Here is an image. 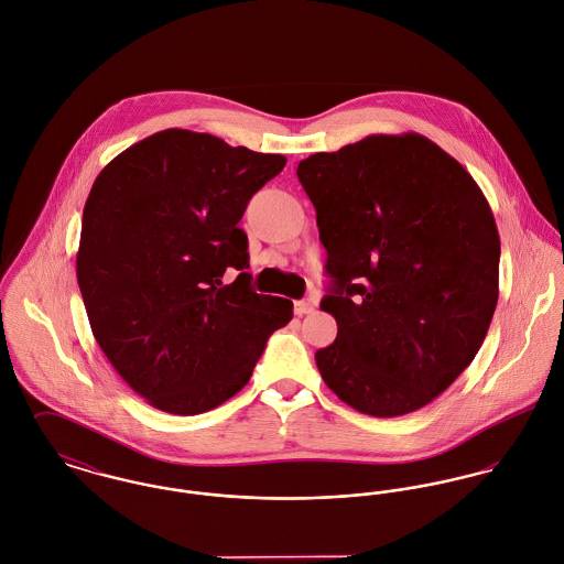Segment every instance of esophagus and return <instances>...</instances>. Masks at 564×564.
<instances>
[{
	"instance_id": "esophagus-1",
	"label": "esophagus",
	"mask_w": 564,
	"mask_h": 564,
	"mask_svg": "<svg viewBox=\"0 0 564 564\" xmlns=\"http://www.w3.org/2000/svg\"><path fill=\"white\" fill-rule=\"evenodd\" d=\"M313 312V305L310 301H296L294 303V313L296 315H307V313Z\"/></svg>"
}]
</instances>
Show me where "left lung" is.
Returning <instances> with one entry per match:
<instances>
[{"mask_svg":"<svg viewBox=\"0 0 564 564\" xmlns=\"http://www.w3.org/2000/svg\"><path fill=\"white\" fill-rule=\"evenodd\" d=\"M326 249L317 370L359 413H413L474 361L498 305L500 236L474 177L420 133L368 135L299 164Z\"/></svg>","mask_w":564,"mask_h":564,"instance_id":"obj_1","label":"left lung"}]
</instances>
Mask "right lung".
Masks as SVG:
<instances>
[{
  "label": "right lung",
  "instance_id": "right-lung-1",
  "mask_svg": "<svg viewBox=\"0 0 564 564\" xmlns=\"http://www.w3.org/2000/svg\"><path fill=\"white\" fill-rule=\"evenodd\" d=\"M283 155L212 133L158 131L117 155L88 194L77 283L93 335L151 406L198 415L236 395L292 301L251 290L238 227ZM227 267L242 269L229 286Z\"/></svg>",
  "mask_w": 564,
  "mask_h": 564
}]
</instances>
